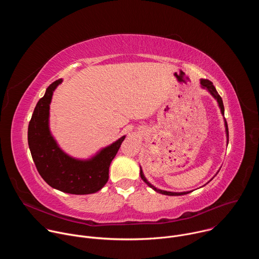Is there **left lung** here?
Here are the masks:
<instances>
[{
    "label": "left lung",
    "instance_id": "1",
    "mask_svg": "<svg viewBox=\"0 0 259 259\" xmlns=\"http://www.w3.org/2000/svg\"><path fill=\"white\" fill-rule=\"evenodd\" d=\"M201 85H202V87L204 88V89H207L208 91H209V93L217 100V102H218V105H219V107H220V110H221V114H223V116H225V106H224V102H223V99H221V97H220V95L218 94V92L216 91V89H215V87L213 86V83L211 82V81H209V80H206V79H202L201 80ZM225 126H226V132H227V136H228V138H229V128H228V123H227V120H226V118H225ZM228 142H229V139H228ZM140 177H141V179L147 184V186H149L150 188H152L153 190H155L157 193H160V194H163V195H167V196H182V195H187V194H189V193H191V192H184V193H173V192H167V191H162V190H159V189H157V188H155L153 184H151L149 181H147V179L144 177V175H143V172H142V170H141V168H140Z\"/></svg>",
    "mask_w": 259,
    "mask_h": 259
}]
</instances>
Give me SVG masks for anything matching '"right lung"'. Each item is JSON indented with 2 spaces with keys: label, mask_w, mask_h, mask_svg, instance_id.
<instances>
[{
  "label": "right lung",
  "mask_w": 259,
  "mask_h": 259,
  "mask_svg": "<svg viewBox=\"0 0 259 259\" xmlns=\"http://www.w3.org/2000/svg\"><path fill=\"white\" fill-rule=\"evenodd\" d=\"M61 82V79L53 82L34 107L27 131L30 154L36 170L53 189L72 195L93 194L107 182L109 165L126 136L104 147L89 160H78L66 155L49 129L52 95Z\"/></svg>",
  "instance_id": "obj_1"
}]
</instances>
